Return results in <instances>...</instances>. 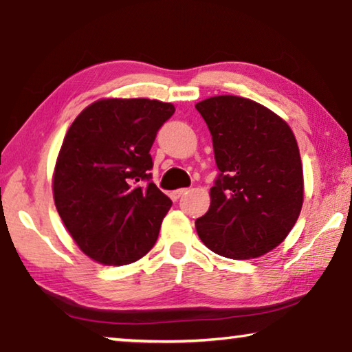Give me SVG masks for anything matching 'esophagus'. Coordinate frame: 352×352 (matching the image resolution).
<instances>
[{"label":"esophagus","instance_id":"34e87169","mask_svg":"<svg viewBox=\"0 0 352 352\" xmlns=\"http://www.w3.org/2000/svg\"><path fill=\"white\" fill-rule=\"evenodd\" d=\"M183 194H186V189H177V190H174V192H172V199L178 200Z\"/></svg>","mask_w":352,"mask_h":352}]
</instances>
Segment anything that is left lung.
<instances>
[{
	"instance_id": "obj_1",
	"label": "left lung",
	"mask_w": 352,
	"mask_h": 352,
	"mask_svg": "<svg viewBox=\"0 0 352 352\" xmlns=\"http://www.w3.org/2000/svg\"><path fill=\"white\" fill-rule=\"evenodd\" d=\"M212 136L219 175L211 205L195 220L201 242L230 259H252L281 243L302 206V168L290 127L239 96L195 105Z\"/></svg>"
}]
</instances>
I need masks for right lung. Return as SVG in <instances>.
<instances>
[{"instance_id": "add662e5", "label": "right lung", "mask_w": 352, "mask_h": 352, "mask_svg": "<svg viewBox=\"0 0 352 352\" xmlns=\"http://www.w3.org/2000/svg\"><path fill=\"white\" fill-rule=\"evenodd\" d=\"M175 113L151 99H102L71 124L56 163L54 201L91 259L126 265L151 252L172 200L152 182L151 147Z\"/></svg>"}]
</instances>
